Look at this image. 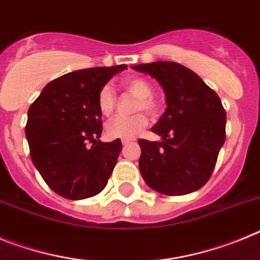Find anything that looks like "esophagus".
<instances>
[{
  "label": "esophagus",
  "instance_id": "esophagus-1",
  "mask_svg": "<svg viewBox=\"0 0 260 260\" xmlns=\"http://www.w3.org/2000/svg\"><path fill=\"white\" fill-rule=\"evenodd\" d=\"M133 139H122V144L123 146H127L128 143H132Z\"/></svg>",
  "mask_w": 260,
  "mask_h": 260
}]
</instances>
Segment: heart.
Masks as SVG:
<instances>
[{
	"mask_svg": "<svg viewBox=\"0 0 260 260\" xmlns=\"http://www.w3.org/2000/svg\"><path fill=\"white\" fill-rule=\"evenodd\" d=\"M122 87L137 98L134 103V110L138 113L133 116H118L107 123L105 133L113 139H134L141 134L148 125V117L141 110L156 117L160 113L161 105L157 99L152 95L153 86L150 80L143 77H132L123 80ZM98 107L100 113L110 117L117 107V96L110 86H104L98 95Z\"/></svg>",
	"mask_w": 260,
	"mask_h": 260,
	"instance_id": "obj_1",
	"label": "heart"
}]
</instances>
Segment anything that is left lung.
Listing matches in <instances>:
<instances>
[{"instance_id":"obj_1","label":"left lung","mask_w":260,"mask_h":260,"mask_svg":"<svg viewBox=\"0 0 260 260\" xmlns=\"http://www.w3.org/2000/svg\"><path fill=\"white\" fill-rule=\"evenodd\" d=\"M155 78L167 96V110L152 132L161 142L139 139V169L155 191L176 197L201 189L215 169L225 142L226 112L199 75L171 61L135 65Z\"/></svg>"}]
</instances>
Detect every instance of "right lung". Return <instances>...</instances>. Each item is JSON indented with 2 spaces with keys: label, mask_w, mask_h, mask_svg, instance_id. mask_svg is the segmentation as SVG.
<instances>
[{
  "label": "right lung",
  "mask_w": 260,
  "mask_h": 260,
  "mask_svg": "<svg viewBox=\"0 0 260 260\" xmlns=\"http://www.w3.org/2000/svg\"><path fill=\"white\" fill-rule=\"evenodd\" d=\"M126 65L77 70L52 80L28 109L26 138L32 162L54 192L70 201L104 190L122 150L103 132L99 91ZM89 143H92L91 146Z\"/></svg>",
  "instance_id": "obj_1"
}]
</instances>
